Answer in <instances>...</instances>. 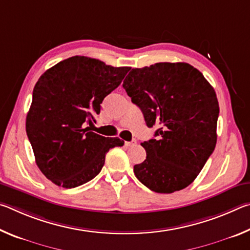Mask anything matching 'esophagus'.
Listing matches in <instances>:
<instances>
[{
    "instance_id": "obj_1",
    "label": "esophagus",
    "mask_w": 250,
    "mask_h": 250,
    "mask_svg": "<svg viewBox=\"0 0 250 250\" xmlns=\"http://www.w3.org/2000/svg\"><path fill=\"white\" fill-rule=\"evenodd\" d=\"M137 145V140H131V141H129V142H125V146H135Z\"/></svg>"
}]
</instances>
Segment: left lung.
I'll use <instances>...</instances> for the list:
<instances>
[{
    "label": "left lung",
    "mask_w": 250,
    "mask_h": 250,
    "mask_svg": "<svg viewBox=\"0 0 250 250\" xmlns=\"http://www.w3.org/2000/svg\"><path fill=\"white\" fill-rule=\"evenodd\" d=\"M122 86L146 125L159 128L155 139L141 143L146 159L133 167L137 179L156 193L185 188L216 146L219 107L214 88L186 62L133 68Z\"/></svg>",
    "instance_id": "8db88e82"
}]
</instances>
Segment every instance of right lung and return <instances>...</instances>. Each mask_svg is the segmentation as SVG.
Segmentation results:
<instances>
[{"mask_svg":"<svg viewBox=\"0 0 250 250\" xmlns=\"http://www.w3.org/2000/svg\"><path fill=\"white\" fill-rule=\"evenodd\" d=\"M130 69L74 56L40 77L27 112L26 133L37 167L54 184L73 188L87 183L99 174L107 152L125 145L86 125L96 121L104 97Z\"/></svg>","mask_w":250,"mask_h":250,"instance_id":"obj_1","label":"right lung"}]
</instances>
